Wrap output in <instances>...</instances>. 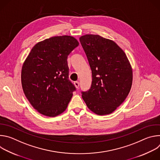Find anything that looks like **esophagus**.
<instances>
[{"mask_svg": "<svg viewBox=\"0 0 160 160\" xmlns=\"http://www.w3.org/2000/svg\"><path fill=\"white\" fill-rule=\"evenodd\" d=\"M74 84H75V85L76 88H78L79 87V85H80V83H79V82H78V81H76V82H75Z\"/></svg>", "mask_w": 160, "mask_h": 160, "instance_id": "obj_1", "label": "esophagus"}]
</instances>
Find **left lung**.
I'll return each instance as SVG.
<instances>
[{
	"label": "left lung",
	"mask_w": 160,
	"mask_h": 160,
	"mask_svg": "<svg viewBox=\"0 0 160 160\" xmlns=\"http://www.w3.org/2000/svg\"><path fill=\"white\" fill-rule=\"evenodd\" d=\"M92 70L91 87L82 96L89 109L108 115L125 101L132 84V69L124 51L111 40L88 34L80 38Z\"/></svg>",
	"instance_id": "8db88e82"
}]
</instances>
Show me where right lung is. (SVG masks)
<instances>
[{
    "label": "right lung",
    "instance_id": "obj_1",
    "mask_svg": "<svg viewBox=\"0 0 160 160\" xmlns=\"http://www.w3.org/2000/svg\"><path fill=\"white\" fill-rule=\"evenodd\" d=\"M78 45L71 36L47 38L35 45L22 64V90L42 115L54 117L67 108L76 90L68 79L67 58Z\"/></svg>",
    "mask_w": 160,
    "mask_h": 160
}]
</instances>
